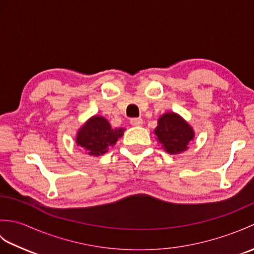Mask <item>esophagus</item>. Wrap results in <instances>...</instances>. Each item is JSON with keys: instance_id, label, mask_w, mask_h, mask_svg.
<instances>
[{"instance_id": "1", "label": "esophagus", "mask_w": 254, "mask_h": 254, "mask_svg": "<svg viewBox=\"0 0 254 254\" xmlns=\"http://www.w3.org/2000/svg\"><path fill=\"white\" fill-rule=\"evenodd\" d=\"M130 122L133 127H139V126H142L143 120H142V118H132Z\"/></svg>"}]
</instances>
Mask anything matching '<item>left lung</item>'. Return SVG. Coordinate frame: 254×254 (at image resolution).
<instances>
[{"instance_id": "8db88e82", "label": "left lung", "mask_w": 254, "mask_h": 254, "mask_svg": "<svg viewBox=\"0 0 254 254\" xmlns=\"http://www.w3.org/2000/svg\"><path fill=\"white\" fill-rule=\"evenodd\" d=\"M155 134L169 154L185 152L194 136L192 127L180 116L171 112L160 117Z\"/></svg>"}]
</instances>
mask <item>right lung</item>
<instances>
[{"instance_id":"add662e5","label":"right lung","mask_w":254,"mask_h":254,"mask_svg":"<svg viewBox=\"0 0 254 254\" xmlns=\"http://www.w3.org/2000/svg\"><path fill=\"white\" fill-rule=\"evenodd\" d=\"M124 128H112L110 123L102 117H93L80 128L76 143L87 150L89 155L105 154L123 135Z\"/></svg>"}]
</instances>
